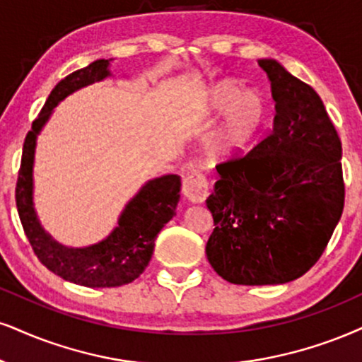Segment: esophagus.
<instances>
[{"label": "esophagus", "instance_id": "1", "mask_svg": "<svg viewBox=\"0 0 362 362\" xmlns=\"http://www.w3.org/2000/svg\"><path fill=\"white\" fill-rule=\"evenodd\" d=\"M182 193L191 203H203L209 194L208 176L202 171L191 173L182 181Z\"/></svg>", "mask_w": 362, "mask_h": 362}]
</instances>
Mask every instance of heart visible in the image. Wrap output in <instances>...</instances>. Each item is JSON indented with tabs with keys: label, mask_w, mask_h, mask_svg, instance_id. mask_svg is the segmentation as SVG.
<instances>
[{
	"label": "heart",
	"mask_w": 362,
	"mask_h": 362,
	"mask_svg": "<svg viewBox=\"0 0 362 362\" xmlns=\"http://www.w3.org/2000/svg\"><path fill=\"white\" fill-rule=\"evenodd\" d=\"M208 107L211 114L228 112L220 134V147L225 153H235L252 142L265 120V102L257 92H245L238 83L221 82L209 93Z\"/></svg>",
	"instance_id": "obj_1"
}]
</instances>
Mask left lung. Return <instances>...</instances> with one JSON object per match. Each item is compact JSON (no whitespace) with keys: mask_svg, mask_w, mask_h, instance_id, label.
I'll return each instance as SVG.
<instances>
[{"mask_svg":"<svg viewBox=\"0 0 362 362\" xmlns=\"http://www.w3.org/2000/svg\"><path fill=\"white\" fill-rule=\"evenodd\" d=\"M276 115L267 136L216 164L208 262L238 285L296 280L317 263L344 209L342 144L310 86L260 60Z\"/></svg>","mask_w":362,"mask_h":362,"instance_id":"obj_1","label":"left lung"}]
</instances>
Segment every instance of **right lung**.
<instances>
[{
	"instance_id": "1",
	"label": "right lung",
	"mask_w": 362,
	"mask_h": 362,
	"mask_svg": "<svg viewBox=\"0 0 362 362\" xmlns=\"http://www.w3.org/2000/svg\"><path fill=\"white\" fill-rule=\"evenodd\" d=\"M107 75L109 60L102 58L86 69L75 70L57 83L25 137L15 193L20 221L38 260L64 280L83 287H119L131 284L144 272L153 257L156 236L174 216L181 188V177L177 174H166L146 182L129 202L112 233L86 248L58 245L40 226L31 199V169L37 134L58 102L77 88L105 78Z\"/></svg>"
}]
</instances>
